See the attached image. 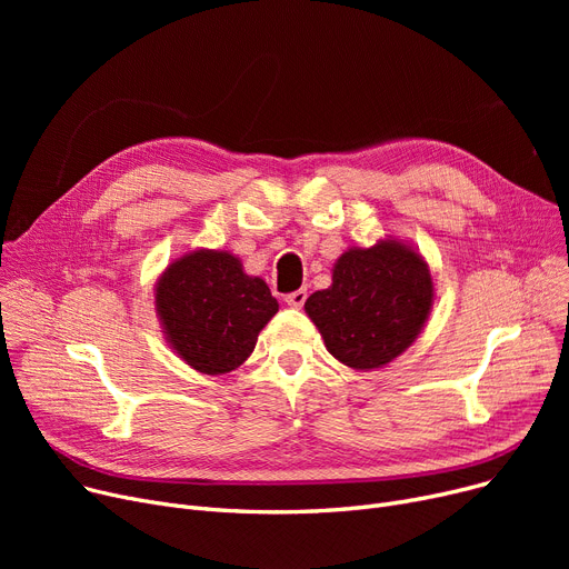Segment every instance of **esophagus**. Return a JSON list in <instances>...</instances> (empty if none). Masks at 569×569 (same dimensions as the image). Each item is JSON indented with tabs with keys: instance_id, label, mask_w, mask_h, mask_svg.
Wrapping results in <instances>:
<instances>
[{
	"instance_id": "34e87169",
	"label": "esophagus",
	"mask_w": 569,
	"mask_h": 569,
	"mask_svg": "<svg viewBox=\"0 0 569 569\" xmlns=\"http://www.w3.org/2000/svg\"><path fill=\"white\" fill-rule=\"evenodd\" d=\"M283 300H286V305L292 307V309H302L305 302H307V290L300 288V290H295V292H288V295L283 297Z\"/></svg>"
}]
</instances>
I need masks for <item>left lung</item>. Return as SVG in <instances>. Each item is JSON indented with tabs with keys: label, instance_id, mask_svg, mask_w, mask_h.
I'll return each mask as SVG.
<instances>
[{
	"label": "left lung",
	"instance_id": "1",
	"mask_svg": "<svg viewBox=\"0 0 569 569\" xmlns=\"http://www.w3.org/2000/svg\"><path fill=\"white\" fill-rule=\"evenodd\" d=\"M433 286L425 260L399 242L346 251L332 286L305 309L327 350L352 369H378L401 355L431 311Z\"/></svg>",
	"mask_w": 569,
	"mask_h": 569
}]
</instances>
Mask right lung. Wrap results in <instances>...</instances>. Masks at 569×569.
Here are the masks:
<instances>
[{"label":"right lung","instance_id":"1","mask_svg":"<svg viewBox=\"0 0 569 569\" xmlns=\"http://www.w3.org/2000/svg\"><path fill=\"white\" fill-rule=\"evenodd\" d=\"M157 311L179 357L217 376L247 360L279 305L262 279L242 272L234 256L196 251L166 269L157 286Z\"/></svg>","mask_w":569,"mask_h":569}]
</instances>
